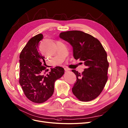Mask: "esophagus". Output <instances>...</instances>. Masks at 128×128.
<instances>
[{
	"mask_svg": "<svg viewBox=\"0 0 128 128\" xmlns=\"http://www.w3.org/2000/svg\"><path fill=\"white\" fill-rule=\"evenodd\" d=\"M64 70H65V71L66 72H68V71L69 70H68V68H65Z\"/></svg>",
	"mask_w": 128,
	"mask_h": 128,
	"instance_id": "obj_1",
	"label": "esophagus"
}]
</instances>
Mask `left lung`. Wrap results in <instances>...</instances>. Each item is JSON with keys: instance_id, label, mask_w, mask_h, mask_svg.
Segmentation results:
<instances>
[{"instance_id": "left-lung-1", "label": "left lung", "mask_w": 128, "mask_h": 128, "mask_svg": "<svg viewBox=\"0 0 128 128\" xmlns=\"http://www.w3.org/2000/svg\"><path fill=\"white\" fill-rule=\"evenodd\" d=\"M60 38L70 44L74 58L84 62L86 66L82 74L72 70L77 78L72 88L73 94L82 101L95 99L102 92L108 78L109 63L103 46L98 39L82 31L62 32Z\"/></svg>"}]
</instances>
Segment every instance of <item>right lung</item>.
Wrapping results in <instances>:
<instances>
[{
  "label": "right lung",
  "instance_id": "right-lung-1",
  "mask_svg": "<svg viewBox=\"0 0 128 128\" xmlns=\"http://www.w3.org/2000/svg\"><path fill=\"white\" fill-rule=\"evenodd\" d=\"M42 39V34L32 38L20 55V84L27 98L36 103H44L52 96L55 82L64 74V69L58 66L43 74L46 64L38 49Z\"/></svg>",
  "mask_w": 128,
  "mask_h": 128
}]
</instances>
